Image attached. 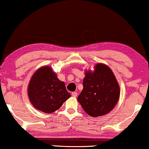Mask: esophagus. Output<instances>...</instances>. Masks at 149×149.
<instances>
[{
  "mask_svg": "<svg viewBox=\"0 0 149 149\" xmlns=\"http://www.w3.org/2000/svg\"><path fill=\"white\" fill-rule=\"evenodd\" d=\"M72 97H77V92H72Z\"/></svg>",
  "mask_w": 149,
  "mask_h": 149,
  "instance_id": "obj_1",
  "label": "esophagus"
}]
</instances>
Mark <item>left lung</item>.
I'll return each mask as SVG.
<instances>
[{
    "label": "left lung",
    "instance_id": "left-lung-1",
    "mask_svg": "<svg viewBox=\"0 0 149 149\" xmlns=\"http://www.w3.org/2000/svg\"><path fill=\"white\" fill-rule=\"evenodd\" d=\"M94 72H86L83 90L77 101L91 117L102 116L109 113L119 101L120 88L115 75L107 65L97 63Z\"/></svg>",
    "mask_w": 149,
    "mask_h": 149
}]
</instances>
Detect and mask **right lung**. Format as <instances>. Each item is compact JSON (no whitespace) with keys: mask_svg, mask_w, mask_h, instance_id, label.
I'll list each match as a JSON object with an SVG mask.
<instances>
[{"mask_svg":"<svg viewBox=\"0 0 149 149\" xmlns=\"http://www.w3.org/2000/svg\"><path fill=\"white\" fill-rule=\"evenodd\" d=\"M28 95L35 108L46 113L58 109L71 97L64 82L58 79L49 66L40 68L32 75L28 85Z\"/></svg>","mask_w":149,"mask_h":149,"instance_id":"right-lung-1","label":"right lung"}]
</instances>
